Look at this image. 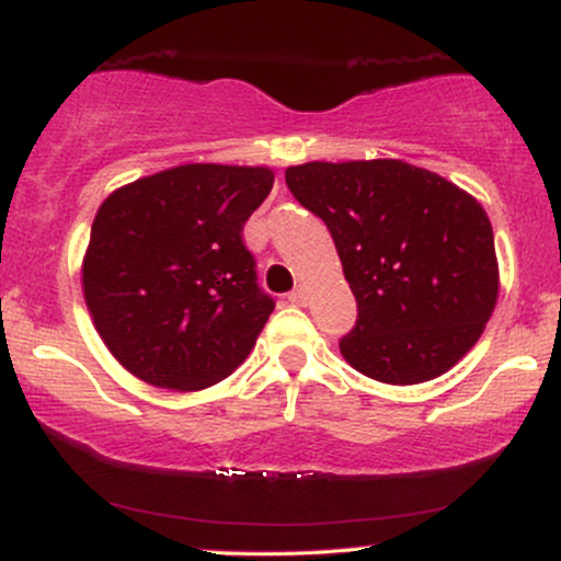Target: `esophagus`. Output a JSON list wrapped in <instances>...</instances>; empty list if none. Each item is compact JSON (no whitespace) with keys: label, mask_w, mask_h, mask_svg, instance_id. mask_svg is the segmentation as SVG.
Returning <instances> with one entry per match:
<instances>
[{"label":"esophagus","mask_w":561,"mask_h":561,"mask_svg":"<svg viewBox=\"0 0 561 561\" xmlns=\"http://www.w3.org/2000/svg\"><path fill=\"white\" fill-rule=\"evenodd\" d=\"M288 301L296 304V307H307V301H309V294H307V288H304V286L294 288V291L288 294Z\"/></svg>","instance_id":"34e87169"}]
</instances>
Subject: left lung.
<instances>
[{
    "label": "left lung",
    "instance_id": "left-lung-1",
    "mask_svg": "<svg viewBox=\"0 0 561 561\" xmlns=\"http://www.w3.org/2000/svg\"><path fill=\"white\" fill-rule=\"evenodd\" d=\"M294 197L333 233L358 304L345 362L385 385L445 375L500 296L492 220L479 199L398 158L288 165Z\"/></svg>",
    "mask_w": 561,
    "mask_h": 561
}]
</instances>
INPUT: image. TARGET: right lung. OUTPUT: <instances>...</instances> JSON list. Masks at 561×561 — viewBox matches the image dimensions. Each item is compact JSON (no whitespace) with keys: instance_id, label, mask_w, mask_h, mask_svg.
<instances>
[{"instance_id":"right-lung-1","label":"right lung","mask_w":561,"mask_h":561,"mask_svg":"<svg viewBox=\"0 0 561 561\" xmlns=\"http://www.w3.org/2000/svg\"><path fill=\"white\" fill-rule=\"evenodd\" d=\"M273 182L267 165L184 163L103 199L82 257V296L129 375L195 392L249 356L275 304L257 288L241 228Z\"/></svg>"}]
</instances>
